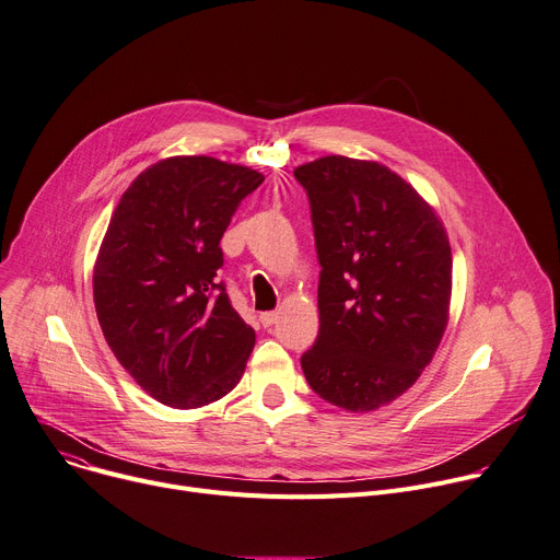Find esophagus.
<instances>
[{
    "label": "esophagus",
    "mask_w": 560,
    "mask_h": 560,
    "mask_svg": "<svg viewBox=\"0 0 560 560\" xmlns=\"http://www.w3.org/2000/svg\"><path fill=\"white\" fill-rule=\"evenodd\" d=\"M276 320H278V314H276V312H262V314H260V323H262L265 327H271Z\"/></svg>",
    "instance_id": "1"
}]
</instances>
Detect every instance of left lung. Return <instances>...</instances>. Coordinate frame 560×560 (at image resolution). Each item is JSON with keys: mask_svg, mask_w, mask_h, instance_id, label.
<instances>
[{"mask_svg": "<svg viewBox=\"0 0 560 560\" xmlns=\"http://www.w3.org/2000/svg\"><path fill=\"white\" fill-rule=\"evenodd\" d=\"M307 190L318 262V338L305 378L325 401L370 412L401 397L433 361L448 325L446 229L397 172L320 156L293 170Z\"/></svg>", "mask_w": 560, "mask_h": 560, "instance_id": "1", "label": "left lung"}]
</instances>
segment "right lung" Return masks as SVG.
<instances>
[{
    "mask_svg": "<svg viewBox=\"0 0 560 560\" xmlns=\"http://www.w3.org/2000/svg\"><path fill=\"white\" fill-rule=\"evenodd\" d=\"M262 182L246 165L167 156L112 212L94 265L96 316L118 363L165 406H208L244 374L255 331L218 280L220 240Z\"/></svg>",
    "mask_w": 560,
    "mask_h": 560,
    "instance_id": "add662e5",
    "label": "right lung"
}]
</instances>
